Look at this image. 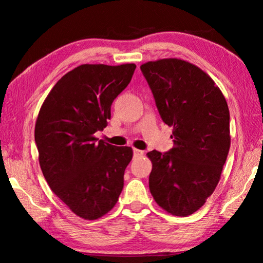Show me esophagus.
<instances>
[{
    "label": "esophagus",
    "instance_id": "34e87169",
    "mask_svg": "<svg viewBox=\"0 0 263 263\" xmlns=\"http://www.w3.org/2000/svg\"><path fill=\"white\" fill-rule=\"evenodd\" d=\"M133 154H135V157H140V155L144 154V151H140V149L135 148V149H133Z\"/></svg>",
    "mask_w": 263,
    "mask_h": 263
}]
</instances>
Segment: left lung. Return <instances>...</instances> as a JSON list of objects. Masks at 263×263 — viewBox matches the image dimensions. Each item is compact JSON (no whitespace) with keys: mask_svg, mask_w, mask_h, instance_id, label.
Masks as SVG:
<instances>
[{"mask_svg":"<svg viewBox=\"0 0 263 263\" xmlns=\"http://www.w3.org/2000/svg\"><path fill=\"white\" fill-rule=\"evenodd\" d=\"M140 69L174 141L167 153L146 154L152 161L151 194L171 215L190 216L220 180L231 145L228 102L215 81L189 61L167 58Z\"/></svg>","mask_w":263,"mask_h":263,"instance_id":"left-lung-1","label":"left lung"}]
</instances>
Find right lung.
Masks as SVG:
<instances>
[{"instance_id":"obj_1","label":"right lung","mask_w":263,"mask_h":263,"mask_svg":"<svg viewBox=\"0 0 263 263\" xmlns=\"http://www.w3.org/2000/svg\"><path fill=\"white\" fill-rule=\"evenodd\" d=\"M135 64H84L65 74L39 110L34 140L44 177L70 211L87 220L106 215L118 201L131 147L97 141L111 104L127 87Z\"/></svg>"}]
</instances>
